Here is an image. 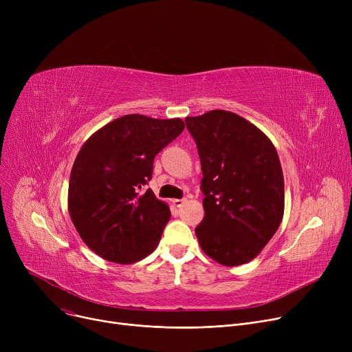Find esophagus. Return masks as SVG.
<instances>
[{"instance_id": "1", "label": "esophagus", "mask_w": 352, "mask_h": 352, "mask_svg": "<svg viewBox=\"0 0 352 352\" xmlns=\"http://www.w3.org/2000/svg\"><path fill=\"white\" fill-rule=\"evenodd\" d=\"M184 202H186V198H182V199H173V204L175 206V207H181Z\"/></svg>"}]
</instances>
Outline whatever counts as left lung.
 <instances>
[{"instance_id":"obj_1","label":"left lung","mask_w":352,"mask_h":352,"mask_svg":"<svg viewBox=\"0 0 352 352\" xmlns=\"http://www.w3.org/2000/svg\"><path fill=\"white\" fill-rule=\"evenodd\" d=\"M186 124L201 160L204 219L195 228L210 258L226 267L255 258L284 215V175L270 138L245 118L212 109Z\"/></svg>"}]
</instances>
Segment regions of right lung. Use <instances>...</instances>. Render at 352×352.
I'll list each match as a JSON object with an SVG mask.
<instances>
[{
    "mask_svg": "<svg viewBox=\"0 0 352 352\" xmlns=\"http://www.w3.org/2000/svg\"><path fill=\"white\" fill-rule=\"evenodd\" d=\"M182 129L179 118L129 114L81 146L69 175L68 211L82 241L104 260L133 264L157 248L171 212L144 188L155 155Z\"/></svg>",
    "mask_w": 352,
    "mask_h": 352,
    "instance_id": "1",
    "label": "right lung"
}]
</instances>
